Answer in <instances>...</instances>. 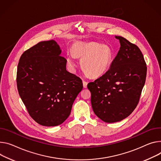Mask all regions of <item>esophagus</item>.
I'll return each instance as SVG.
<instances>
[{
	"label": "esophagus",
	"instance_id": "1",
	"mask_svg": "<svg viewBox=\"0 0 161 161\" xmlns=\"http://www.w3.org/2000/svg\"><path fill=\"white\" fill-rule=\"evenodd\" d=\"M87 84H88V82L85 80H83V85L84 88H86V87L87 86Z\"/></svg>",
	"mask_w": 161,
	"mask_h": 161
}]
</instances>
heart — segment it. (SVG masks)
<instances>
[{
	"label": "heart",
	"mask_w": 161,
	"mask_h": 161,
	"mask_svg": "<svg viewBox=\"0 0 161 161\" xmlns=\"http://www.w3.org/2000/svg\"><path fill=\"white\" fill-rule=\"evenodd\" d=\"M72 50L76 57L81 58V67L91 76L103 74L110 65L112 51L107 46L94 42H77L72 46ZM67 61L72 68L76 65L75 58L72 54H67Z\"/></svg>",
	"instance_id": "1"
}]
</instances>
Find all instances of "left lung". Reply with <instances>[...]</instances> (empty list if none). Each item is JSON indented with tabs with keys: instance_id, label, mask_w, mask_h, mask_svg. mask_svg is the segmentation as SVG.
Instances as JSON below:
<instances>
[{
	"instance_id": "obj_1",
	"label": "left lung",
	"mask_w": 161,
	"mask_h": 161,
	"mask_svg": "<svg viewBox=\"0 0 161 161\" xmlns=\"http://www.w3.org/2000/svg\"><path fill=\"white\" fill-rule=\"evenodd\" d=\"M120 49L110 68L87 87L95 114L106 123L120 121L136 108L147 77V67L139 48L115 36Z\"/></svg>"
}]
</instances>
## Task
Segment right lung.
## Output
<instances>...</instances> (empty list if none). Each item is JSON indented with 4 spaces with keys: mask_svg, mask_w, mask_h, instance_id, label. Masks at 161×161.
Wrapping results in <instances>:
<instances>
[{
    "mask_svg": "<svg viewBox=\"0 0 161 161\" xmlns=\"http://www.w3.org/2000/svg\"><path fill=\"white\" fill-rule=\"evenodd\" d=\"M53 40L26 50L17 67L19 94L31 118L46 126L61 125L83 89L81 80L66 70L67 60Z\"/></svg>",
    "mask_w": 161,
    "mask_h": 161,
    "instance_id": "1",
    "label": "right lung"
}]
</instances>
